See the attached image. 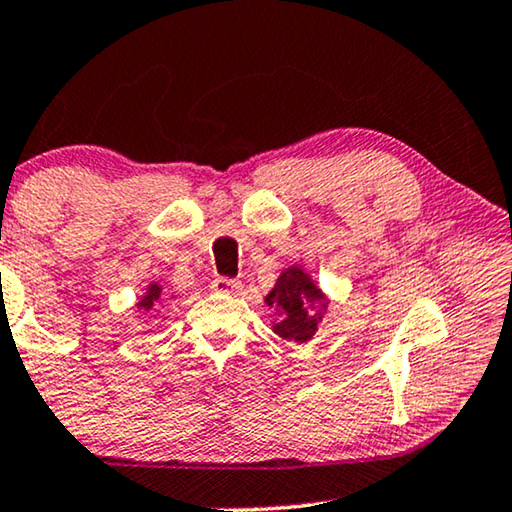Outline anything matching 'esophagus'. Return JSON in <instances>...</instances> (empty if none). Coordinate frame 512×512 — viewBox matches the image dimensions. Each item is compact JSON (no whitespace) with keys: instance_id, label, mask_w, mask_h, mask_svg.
I'll return each mask as SVG.
<instances>
[{"instance_id":"34e87169","label":"esophagus","mask_w":512,"mask_h":512,"mask_svg":"<svg viewBox=\"0 0 512 512\" xmlns=\"http://www.w3.org/2000/svg\"><path fill=\"white\" fill-rule=\"evenodd\" d=\"M213 287L222 294H239L243 290L241 280H232V278H218V280H215Z\"/></svg>"}]
</instances>
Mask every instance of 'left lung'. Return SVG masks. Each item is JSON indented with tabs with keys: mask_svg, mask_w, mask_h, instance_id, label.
Listing matches in <instances>:
<instances>
[{
	"mask_svg": "<svg viewBox=\"0 0 512 512\" xmlns=\"http://www.w3.org/2000/svg\"><path fill=\"white\" fill-rule=\"evenodd\" d=\"M264 301L269 308H276L278 320L273 322V331L285 341L294 343L311 341L329 304L327 294L315 285L311 273H306L299 264L287 266L280 273Z\"/></svg>",
	"mask_w": 512,
	"mask_h": 512,
	"instance_id": "left-lung-1",
	"label": "left lung"
}]
</instances>
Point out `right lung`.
I'll return each mask as SVG.
<instances>
[{
  "label": "right lung",
  "instance_id": "1",
  "mask_svg": "<svg viewBox=\"0 0 512 512\" xmlns=\"http://www.w3.org/2000/svg\"><path fill=\"white\" fill-rule=\"evenodd\" d=\"M164 299H167V294H162V285L160 283H150L146 287V292L141 294V299L136 301V308L139 311H157L164 304Z\"/></svg>",
  "mask_w": 512,
  "mask_h": 512
}]
</instances>
